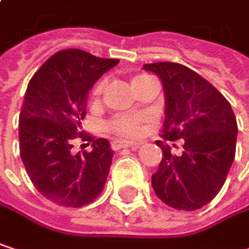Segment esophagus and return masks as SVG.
Listing matches in <instances>:
<instances>
[{
    "instance_id": "obj_1",
    "label": "esophagus",
    "mask_w": 249,
    "mask_h": 249,
    "mask_svg": "<svg viewBox=\"0 0 249 249\" xmlns=\"http://www.w3.org/2000/svg\"><path fill=\"white\" fill-rule=\"evenodd\" d=\"M141 142H132V141H114L112 142V150H120V148H138Z\"/></svg>"
}]
</instances>
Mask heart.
I'll use <instances>...</instances> for the list:
<instances>
[{
    "label": "heart",
    "instance_id": "1",
    "mask_svg": "<svg viewBox=\"0 0 249 249\" xmlns=\"http://www.w3.org/2000/svg\"><path fill=\"white\" fill-rule=\"evenodd\" d=\"M150 77L148 75H137L132 77L131 83L132 86L140 83L141 80ZM104 88H105V83L104 82H98L92 90V101L93 102H98L102 92H104ZM142 118L141 117H134V115H118V117H114L112 120L108 121L107 128L118 135H123V137H135L140 134L141 131V125H142Z\"/></svg>",
    "mask_w": 249,
    "mask_h": 249
}]
</instances>
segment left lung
<instances>
[{"mask_svg": "<svg viewBox=\"0 0 249 249\" xmlns=\"http://www.w3.org/2000/svg\"><path fill=\"white\" fill-rule=\"evenodd\" d=\"M144 69L159 76L164 88L161 137L183 141L180 156L157 141L163 159L151 176L153 189L170 208L200 209L219 193L235 159L238 125L231 104L212 83L183 65L159 62Z\"/></svg>", "mask_w": 249, "mask_h": 249, "instance_id": "left-lung-1", "label": "left lung"}]
</instances>
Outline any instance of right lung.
I'll return each mask as SVG.
<instances>
[{
	"label": "right lung",
	"mask_w": 249,
	"mask_h": 249,
	"mask_svg": "<svg viewBox=\"0 0 249 249\" xmlns=\"http://www.w3.org/2000/svg\"><path fill=\"white\" fill-rule=\"evenodd\" d=\"M118 62L79 49L60 50L28 82L18 124L20 156L34 187L59 206L88 205L105 186L114 151L108 140H95L80 126L89 89ZM76 138L90 142L92 150L73 155Z\"/></svg>",
	"instance_id": "right-lung-1"
}]
</instances>
